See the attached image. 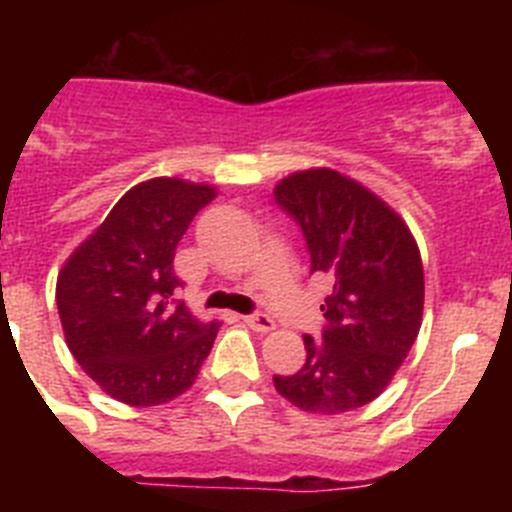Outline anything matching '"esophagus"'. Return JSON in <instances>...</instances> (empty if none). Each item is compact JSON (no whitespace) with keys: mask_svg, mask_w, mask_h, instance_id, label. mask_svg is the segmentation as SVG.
Listing matches in <instances>:
<instances>
[{"mask_svg":"<svg viewBox=\"0 0 512 512\" xmlns=\"http://www.w3.org/2000/svg\"><path fill=\"white\" fill-rule=\"evenodd\" d=\"M241 320L248 325V328L259 330V333H269V330L274 328V320H271L266 312H253V315H243Z\"/></svg>","mask_w":512,"mask_h":512,"instance_id":"34e87169","label":"esophagus"}]
</instances>
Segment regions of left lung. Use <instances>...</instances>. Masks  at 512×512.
Instances as JSON below:
<instances>
[{
  "label": "left lung",
  "mask_w": 512,
  "mask_h": 512,
  "mask_svg": "<svg viewBox=\"0 0 512 512\" xmlns=\"http://www.w3.org/2000/svg\"><path fill=\"white\" fill-rule=\"evenodd\" d=\"M274 200L302 230L310 274L330 277L320 336H305L300 372L274 377L284 400L338 415L372 402L413 348L423 318V264L400 215L333 169L287 176Z\"/></svg>",
  "instance_id": "8db88e82"
}]
</instances>
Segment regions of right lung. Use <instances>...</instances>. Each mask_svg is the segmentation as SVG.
<instances>
[{"instance_id": "obj_1", "label": "right lung", "mask_w": 512, "mask_h": 512, "mask_svg": "<svg viewBox=\"0 0 512 512\" xmlns=\"http://www.w3.org/2000/svg\"><path fill=\"white\" fill-rule=\"evenodd\" d=\"M215 189L151 179L130 189L58 274L56 305L79 366L133 408L187 392L215 343L184 300L174 253Z\"/></svg>"}]
</instances>
